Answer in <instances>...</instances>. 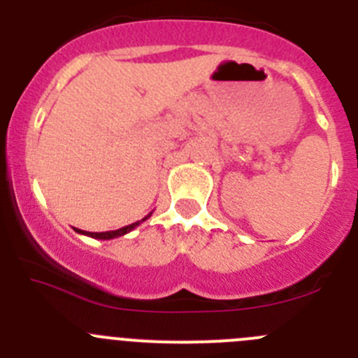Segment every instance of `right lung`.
<instances>
[{
	"label": "right lung",
	"instance_id": "add662e5",
	"mask_svg": "<svg viewBox=\"0 0 358 358\" xmlns=\"http://www.w3.org/2000/svg\"><path fill=\"white\" fill-rule=\"evenodd\" d=\"M153 212H150L148 215L145 217V219H141V220H138V222H134V224H129V226H125V228H120V229H115V231H103V233H90V231H83V229H76V231L78 233H81V235H86V236H92V238H99V240H111V238H116V236H123V235H127V233H130L132 231V229H136L138 228L139 224H141V222H145L146 219H148L150 215H152Z\"/></svg>",
	"mask_w": 358,
	"mask_h": 358
}]
</instances>
